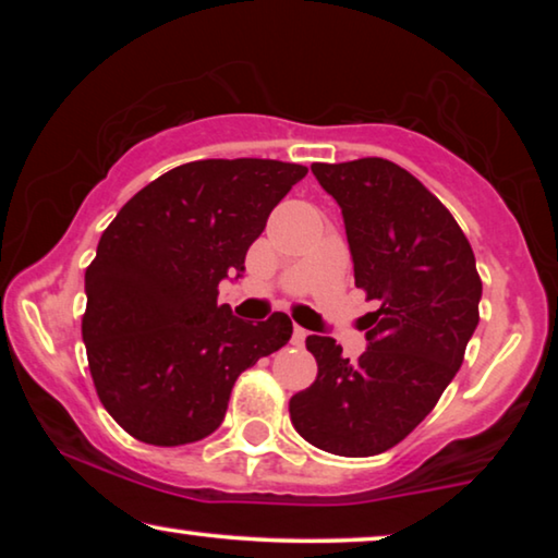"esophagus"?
<instances>
[{
  "label": "esophagus",
  "instance_id": "34e87169",
  "mask_svg": "<svg viewBox=\"0 0 558 558\" xmlns=\"http://www.w3.org/2000/svg\"><path fill=\"white\" fill-rule=\"evenodd\" d=\"M304 338H307V330L300 325H294V332H292V345H304Z\"/></svg>",
  "mask_w": 558,
  "mask_h": 558
}]
</instances>
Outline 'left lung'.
Masks as SVG:
<instances>
[{
	"instance_id": "left-lung-1",
	"label": "left lung",
	"mask_w": 558,
	"mask_h": 558,
	"mask_svg": "<svg viewBox=\"0 0 558 558\" xmlns=\"http://www.w3.org/2000/svg\"><path fill=\"white\" fill-rule=\"evenodd\" d=\"M312 172L342 208L355 287L380 307L368 312L357 361L310 335L317 378L292 396L289 416L325 452L380 454L424 422L460 371L483 281L452 213L403 167L363 157L315 162Z\"/></svg>"
}]
</instances>
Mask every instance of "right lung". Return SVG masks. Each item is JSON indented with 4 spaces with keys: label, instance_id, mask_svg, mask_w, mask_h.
Wrapping results in <instances>:
<instances>
[{
    "label": "right lung",
    "instance_id": "1",
    "mask_svg": "<svg viewBox=\"0 0 558 558\" xmlns=\"http://www.w3.org/2000/svg\"><path fill=\"white\" fill-rule=\"evenodd\" d=\"M307 167L197 159L159 174L117 213L86 269L83 342L96 393L121 429L155 447L201 441L235 378L292 338L274 312L243 323L218 284Z\"/></svg>",
    "mask_w": 558,
    "mask_h": 558
}]
</instances>
